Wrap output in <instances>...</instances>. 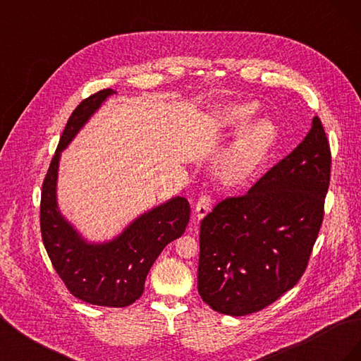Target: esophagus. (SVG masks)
<instances>
[{
	"label": "esophagus",
	"mask_w": 361,
	"mask_h": 361,
	"mask_svg": "<svg viewBox=\"0 0 361 361\" xmlns=\"http://www.w3.org/2000/svg\"><path fill=\"white\" fill-rule=\"evenodd\" d=\"M211 203H212L211 195H207V194L200 195L197 203H195V216H197L199 220L211 211Z\"/></svg>",
	"instance_id": "obj_1"
}]
</instances>
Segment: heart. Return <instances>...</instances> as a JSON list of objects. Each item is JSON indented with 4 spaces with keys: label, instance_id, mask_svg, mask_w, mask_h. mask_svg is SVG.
Returning <instances> with one entry per match:
<instances>
[{
    "label": "heart",
    "instance_id": "b5f03b06",
    "mask_svg": "<svg viewBox=\"0 0 361 361\" xmlns=\"http://www.w3.org/2000/svg\"><path fill=\"white\" fill-rule=\"evenodd\" d=\"M253 113L255 106L251 104H231L218 113V122L223 128L233 129L247 122ZM274 140L276 129L267 120H256L243 126L218 157V176L227 183L245 182L264 162Z\"/></svg>",
    "mask_w": 361,
    "mask_h": 361
}]
</instances>
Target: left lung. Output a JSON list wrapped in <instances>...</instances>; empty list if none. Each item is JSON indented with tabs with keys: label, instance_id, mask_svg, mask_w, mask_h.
I'll use <instances>...</instances> for the list:
<instances>
[{
	"label": "left lung",
	"instance_id": "1",
	"mask_svg": "<svg viewBox=\"0 0 361 361\" xmlns=\"http://www.w3.org/2000/svg\"><path fill=\"white\" fill-rule=\"evenodd\" d=\"M331 152L319 117L288 157L200 224L199 293L218 313L245 316L297 285L324 220Z\"/></svg>",
	"mask_w": 361,
	"mask_h": 361
}]
</instances>
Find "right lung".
<instances>
[{"instance_id": "add662e5", "label": "right lung", "mask_w": 361, "mask_h": 361, "mask_svg": "<svg viewBox=\"0 0 361 361\" xmlns=\"http://www.w3.org/2000/svg\"><path fill=\"white\" fill-rule=\"evenodd\" d=\"M111 89H104L75 108L42 185L40 232L51 264L75 298L104 307H126L145 290L147 272L169 243L182 236L190 221V203L173 197L140 215L117 238L87 243L64 218L57 204L61 150L102 105Z\"/></svg>"}]
</instances>
